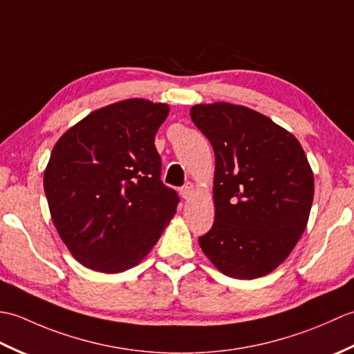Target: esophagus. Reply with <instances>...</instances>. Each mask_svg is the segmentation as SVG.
Returning <instances> with one entry per match:
<instances>
[{
  "label": "esophagus",
  "mask_w": 354,
  "mask_h": 354,
  "mask_svg": "<svg viewBox=\"0 0 354 354\" xmlns=\"http://www.w3.org/2000/svg\"><path fill=\"white\" fill-rule=\"evenodd\" d=\"M181 196L184 198V199H190L192 196H193V193H194V189H193V184L192 183H185L183 187H181Z\"/></svg>",
  "instance_id": "34e87169"
}]
</instances>
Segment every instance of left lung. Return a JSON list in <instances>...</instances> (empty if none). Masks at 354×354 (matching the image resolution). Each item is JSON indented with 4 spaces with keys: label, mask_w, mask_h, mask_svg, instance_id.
<instances>
[{
    "label": "left lung",
    "mask_w": 354,
    "mask_h": 354,
    "mask_svg": "<svg viewBox=\"0 0 354 354\" xmlns=\"http://www.w3.org/2000/svg\"><path fill=\"white\" fill-rule=\"evenodd\" d=\"M190 117L216 156L214 223L199 237L222 274L251 280L283 263L306 230L313 173L298 140L231 103L196 104Z\"/></svg>",
    "instance_id": "1"
}]
</instances>
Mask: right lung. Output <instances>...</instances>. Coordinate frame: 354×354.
<instances>
[{"mask_svg":"<svg viewBox=\"0 0 354 354\" xmlns=\"http://www.w3.org/2000/svg\"><path fill=\"white\" fill-rule=\"evenodd\" d=\"M169 106L142 99L86 115L53 147L44 190L53 223L74 259L99 272L131 269L176 212L161 181L155 135Z\"/></svg>","mask_w":354,"mask_h":354,"instance_id":"add662e5","label":"right lung"}]
</instances>
